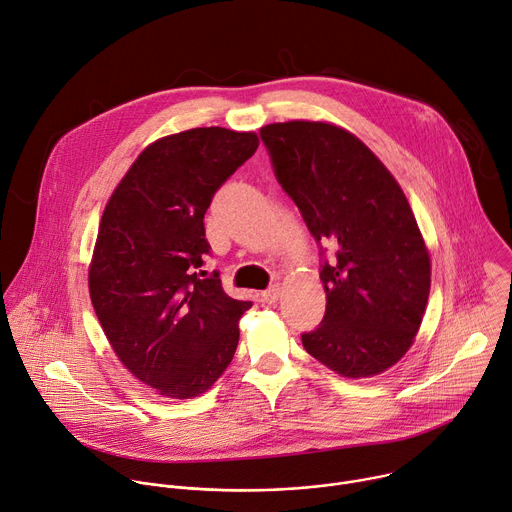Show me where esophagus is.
Segmentation results:
<instances>
[{"instance_id":"1","label":"esophagus","mask_w":512,"mask_h":512,"mask_svg":"<svg viewBox=\"0 0 512 512\" xmlns=\"http://www.w3.org/2000/svg\"><path fill=\"white\" fill-rule=\"evenodd\" d=\"M277 298H280V286H277V284H273L271 288L261 292V300L265 304H273V302H277Z\"/></svg>"}]
</instances>
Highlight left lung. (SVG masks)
<instances>
[{"label":"left lung","instance_id":"left-lung-1","mask_svg":"<svg viewBox=\"0 0 512 512\" xmlns=\"http://www.w3.org/2000/svg\"><path fill=\"white\" fill-rule=\"evenodd\" d=\"M277 183L320 249L327 312L304 349L345 378L392 367L412 345L431 290V261L392 173L351 132L327 122L259 130Z\"/></svg>","mask_w":512,"mask_h":512}]
</instances>
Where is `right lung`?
Instances as JSON below:
<instances>
[{"instance_id": "right-lung-1", "label": "right lung", "mask_w": 512, "mask_h": 512, "mask_svg": "<svg viewBox=\"0 0 512 512\" xmlns=\"http://www.w3.org/2000/svg\"><path fill=\"white\" fill-rule=\"evenodd\" d=\"M259 147L255 132L220 126L171 134L132 163L106 204L89 296L130 374L169 398L204 394L232 361L239 320L210 255L204 214L220 185Z\"/></svg>"}]
</instances>
